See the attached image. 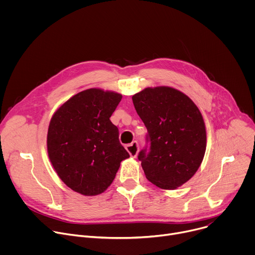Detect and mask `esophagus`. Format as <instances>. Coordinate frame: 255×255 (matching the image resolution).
<instances>
[{"label":"esophagus","mask_w":255,"mask_h":255,"mask_svg":"<svg viewBox=\"0 0 255 255\" xmlns=\"http://www.w3.org/2000/svg\"><path fill=\"white\" fill-rule=\"evenodd\" d=\"M125 148L129 152L131 157H136L137 154H138V151H139V145H138L137 141H133L132 143L127 144Z\"/></svg>","instance_id":"34e87169"}]
</instances>
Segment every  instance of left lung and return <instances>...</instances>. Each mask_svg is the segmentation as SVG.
<instances>
[{
	"label": "left lung",
	"mask_w": 255,
	"mask_h": 255,
	"mask_svg": "<svg viewBox=\"0 0 255 255\" xmlns=\"http://www.w3.org/2000/svg\"><path fill=\"white\" fill-rule=\"evenodd\" d=\"M132 101L150 141L149 151L138 154L145 176L163 190L183 186L206 152V127L198 107L184 93L164 86L144 89Z\"/></svg>",
	"instance_id": "left-lung-1"
}]
</instances>
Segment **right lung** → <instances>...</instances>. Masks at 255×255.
Listing matches in <instances>:
<instances>
[{
    "instance_id": "obj_1",
    "label": "right lung",
    "mask_w": 255,
    "mask_h": 255,
    "mask_svg": "<svg viewBox=\"0 0 255 255\" xmlns=\"http://www.w3.org/2000/svg\"><path fill=\"white\" fill-rule=\"evenodd\" d=\"M122 95L89 89L72 96L52 115L47 133L50 162L63 183L84 196H97L112 184L129 153L110 117Z\"/></svg>"
}]
</instances>
